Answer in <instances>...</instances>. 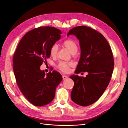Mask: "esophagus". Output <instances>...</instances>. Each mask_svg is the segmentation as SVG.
I'll list each match as a JSON object with an SVG mask.
<instances>
[{
    "instance_id": "1",
    "label": "esophagus",
    "mask_w": 128,
    "mask_h": 128,
    "mask_svg": "<svg viewBox=\"0 0 128 128\" xmlns=\"http://www.w3.org/2000/svg\"><path fill=\"white\" fill-rule=\"evenodd\" d=\"M62 77H63V80H66V78H68V76H66V75H63V76H62Z\"/></svg>"
}]
</instances>
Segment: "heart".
<instances>
[{
	"mask_svg": "<svg viewBox=\"0 0 128 128\" xmlns=\"http://www.w3.org/2000/svg\"><path fill=\"white\" fill-rule=\"evenodd\" d=\"M62 45L69 51L71 54H76L78 51V45L77 42L74 40L68 38L62 42ZM58 52V46L57 44L52 45L50 49V54L52 57H56L57 56ZM72 63L61 62L58 65V68L60 71L65 73H68L70 71V68L72 66Z\"/></svg>",
	"mask_w": 128,
	"mask_h": 128,
	"instance_id": "obj_1",
	"label": "heart"
}]
</instances>
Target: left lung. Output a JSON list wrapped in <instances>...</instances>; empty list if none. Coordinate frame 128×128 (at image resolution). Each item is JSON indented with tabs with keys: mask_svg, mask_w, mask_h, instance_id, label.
<instances>
[{
	"mask_svg": "<svg viewBox=\"0 0 128 128\" xmlns=\"http://www.w3.org/2000/svg\"><path fill=\"white\" fill-rule=\"evenodd\" d=\"M70 34L79 40L81 50L74 72L88 73L86 77L70 76L74 82L71 98L79 106H89L99 99L109 84L114 67L112 52L104 36L90 27H74L67 36Z\"/></svg>",
	"mask_w": 128,
	"mask_h": 128,
	"instance_id": "left-lung-1",
	"label": "left lung"
}]
</instances>
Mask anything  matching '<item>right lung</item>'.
<instances>
[{"instance_id":"right-lung-1","label":"right lung","mask_w":128,"mask_h":128,"mask_svg":"<svg viewBox=\"0 0 128 128\" xmlns=\"http://www.w3.org/2000/svg\"><path fill=\"white\" fill-rule=\"evenodd\" d=\"M60 30L51 26L39 27L22 38L13 58L16 82L25 97L37 106L51 103L56 89L62 80L56 71L45 74L40 66L50 57V49L60 38Z\"/></svg>"}]
</instances>
